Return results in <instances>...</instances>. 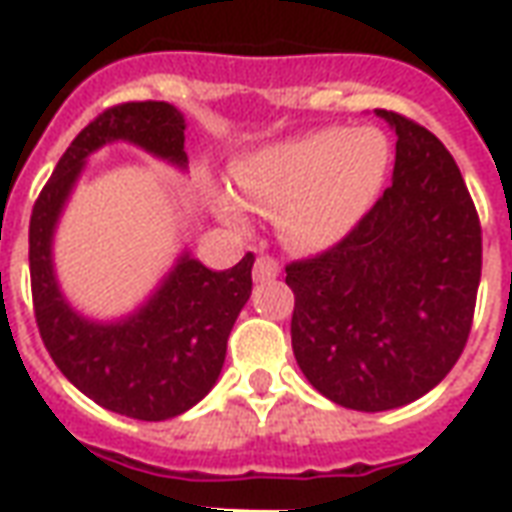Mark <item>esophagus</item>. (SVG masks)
Segmentation results:
<instances>
[{"label":"esophagus","instance_id":"34e87169","mask_svg":"<svg viewBox=\"0 0 512 512\" xmlns=\"http://www.w3.org/2000/svg\"><path fill=\"white\" fill-rule=\"evenodd\" d=\"M255 279L257 282H268V279H277L279 277V263L274 260V257L268 255H260L255 260Z\"/></svg>","mask_w":512,"mask_h":512}]
</instances>
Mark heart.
I'll use <instances>...</instances> for the list:
<instances>
[{"label":"heart","instance_id":"1","mask_svg":"<svg viewBox=\"0 0 512 512\" xmlns=\"http://www.w3.org/2000/svg\"><path fill=\"white\" fill-rule=\"evenodd\" d=\"M386 167L389 145L381 131L329 126L260 147L235 161L230 175L246 208L277 213L290 246L326 249L370 211ZM240 203L227 191L216 194V208L230 224L246 222Z\"/></svg>","mask_w":512,"mask_h":512}]
</instances>
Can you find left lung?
I'll return each mask as SVG.
<instances>
[{
	"instance_id": "left-lung-1",
	"label": "left lung",
	"mask_w": 512,
	"mask_h": 512,
	"mask_svg": "<svg viewBox=\"0 0 512 512\" xmlns=\"http://www.w3.org/2000/svg\"><path fill=\"white\" fill-rule=\"evenodd\" d=\"M395 128L392 186L351 233L285 266L301 373L354 411L417 400L461 359L483 271V230L461 169L436 134Z\"/></svg>"
}]
</instances>
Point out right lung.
<instances>
[{
	"label": "right lung",
	"instance_id": "1",
	"mask_svg": "<svg viewBox=\"0 0 512 512\" xmlns=\"http://www.w3.org/2000/svg\"><path fill=\"white\" fill-rule=\"evenodd\" d=\"M183 115L164 101L104 109L79 131L40 189L29 219V277L40 340L76 389L123 417L161 422L189 411L222 373L227 337L252 293L255 255L211 271L189 255L128 321L90 323L65 304L51 271V233L84 158L112 139L186 164Z\"/></svg>",
	"mask_w": 512,
	"mask_h": 512
}]
</instances>
